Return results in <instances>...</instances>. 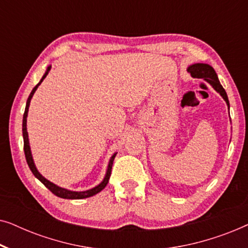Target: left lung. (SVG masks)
I'll return each instance as SVG.
<instances>
[{"label":"left lung","mask_w":248,"mask_h":248,"mask_svg":"<svg viewBox=\"0 0 248 248\" xmlns=\"http://www.w3.org/2000/svg\"><path fill=\"white\" fill-rule=\"evenodd\" d=\"M187 71L191 73L193 78H200V79H204L206 82H209L213 87V89L221 94V97L225 99V101L229 107V100L227 97L226 90L223 89L221 84L219 82L218 76H217L216 71L213 70L212 66H210L209 64H203V63H196L193 64L187 69Z\"/></svg>","instance_id":"left-lung-1"}]
</instances>
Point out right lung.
Returning a JSON list of instances; mask_svg holds the SVG:
<instances>
[{
	"mask_svg": "<svg viewBox=\"0 0 248 248\" xmlns=\"http://www.w3.org/2000/svg\"><path fill=\"white\" fill-rule=\"evenodd\" d=\"M50 70V66L47 67L45 74H44L42 80L39 81V83L37 84V86L33 88L31 93H30L29 97H28V100H27V105H26V109H25V114H23V120H22V135H23V150H25V155H26V160H27V164H28L30 170L32 171V174L35 175V177H37L39 179L40 182L43 183L44 185L46 186L47 188L49 189L50 192L53 193V194H55L56 196H59V198H62V199H69V200H80V199H86V198H90V196H93L94 194H97V193H99L100 191H103L105 188V186L107 185L108 181H109V177H110V172H111V167H113V161H114V158L116 154H114L111 155L110 160H109V164H108V168H107V172H106V176H105L104 181L100 183L99 185L96 186V187L89 189V191H84V192H72V191H69V189H65V188H62L60 187V186H57L55 184H53L52 182L47 181L45 177H43L42 175L39 174V171L37 170L35 164H33V160H32V155H31V151H30V147H29V139H28V132H27V116H28V109H29V105H30V100H31V98L33 96V93H35V91L37 90V88L39 87V84L43 82V80L45 79L47 74H48Z\"/></svg>",
	"mask_w": 248,
	"mask_h": 248,
	"instance_id": "add662e5",
	"label": "right lung"
}]
</instances>
